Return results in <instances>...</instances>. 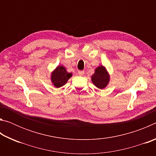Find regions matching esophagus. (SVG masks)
<instances>
[{
  "label": "esophagus",
  "instance_id": "obj_1",
  "mask_svg": "<svg viewBox=\"0 0 156 156\" xmlns=\"http://www.w3.org/2000/svg\"><path fill=\"white\" fill-rule=\"evenodd\" d=\"M84 73V71H78V74L80 76H83Z\"/></svg>",
  "mask_w": 156,
  "mask_h": 156
}]
</instances>
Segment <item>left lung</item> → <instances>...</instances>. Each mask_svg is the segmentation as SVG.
Returning a JSON list of instances; mask_svg holds the SVG:
<instances>
[{
    "mask_svg": "<svg viewBox=\"0 0 156 156\" xmlns=\"http://www.w3.org/2000/svg\"><path fill=\"white\" fill-rule=\"evenodd\" d=\"M110 76L104 66L100 65L95 69V72L91 76V81L98 89H102L106 87L109 83Z\"/></svg>",
    "mask_w": 156,
    "mask_h": 156,
    "instance_id": "obj_1",
    "label": "left lung"
}]
</instances>
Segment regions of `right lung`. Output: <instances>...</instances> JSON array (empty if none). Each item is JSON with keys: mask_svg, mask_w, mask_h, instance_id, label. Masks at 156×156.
Listing matches in <instances>:
<instances>
[{"mask_svg": "<svg viewBox=\"0 0 156 156\" xmlns=\"http://www.w3.org/2000/svg\"><path fill=\"white\" fill-rule=\"evenodd\" d=\"M72 76V73H68L64 66L58 65L51 72V81L55 87L59 88L65 85Z\"/></svg>", "mask_w": 156, "mask_h": 156, "instance_id": "right-lung-1", "label": "right lung"}]
</instances>
